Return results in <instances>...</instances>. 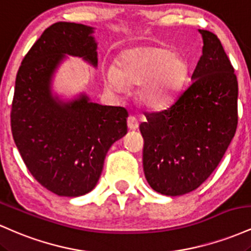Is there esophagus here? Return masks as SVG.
<instances>
[{
	"label": "esophagus",
	"instance_id": "34e87169",
	"mask_svg": "<svg viewBox=\"0 0 251 251\" xmlns=\"http://www.w3.org/2000/svg\"><path fill=\"white\" fill-rule=\"evenodd\" d=\"M127 126L129 129H137L138 127H139V123H138L137 118L134 117H128L127 118Z\"/></svg>",
	"mask_w": 251,
	"mask_h": 251
}]
</instances>
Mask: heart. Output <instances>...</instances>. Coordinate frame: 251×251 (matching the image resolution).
<instances>
[{"label": "heart", "instance_id": "b5f03b06", "mask_svg": "<svg viewBox=\"0 0 251 251\" xmlns=\"http://www.w3.org/2000/svg\"><path fill=\"white\" fill-rule=\"evenodd\" d=\"M188 76V63L178 53L162 46H140L126 50L118 68L105 70V82L112 91L139 85L138 96L146 106L159 108L174 99Z\"/></svg>", "mask_w": 251, "mask_h": 251}]
</instances>
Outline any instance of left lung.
<instances>
[{
    "mask_svg": "<svg viewBox=\"0 0 251 251\" xmlns=\"http://www.w3.org/2000/svg\"><path fill=\"white\" fill-rule=\"evenodd\" d=\"M203 50L191 83L168 108L145 113L143 166L154 191H194L217 168L237 127L238 83L214 33L198 29Z\"/></svg>",
    "mask_w": 251,
    "mask_h": 251,
    "instance_id": "1",
    "label": "left lung"
}]
</instances>
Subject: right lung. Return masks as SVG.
Returning a JSON list of instances; mask_svg holds the SVG:
<instances>
[{
    "label": "right lung",
    "instance_id": "obj_1",
    "mask_svg": "<svg viewBox=\"0 0 251 251\" xmlns=\"http://www.w3.org/2000/svg\"><path fill=\"white\" fill-rule=\"evenodd\" d=\"M94 28L56 22L22 60L11 105V132L40 184L57 196L79 197L96 188L109 148L127 133L124 107L92 102L86 93L63 100L53 77L66 55L98 66Z\"/></svg>",
    "mask_w": 251,
    "mask_h": 251
}]
</instances>
